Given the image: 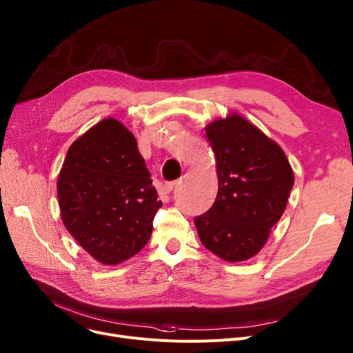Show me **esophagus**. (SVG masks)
Listing matches in <instances>:
<instances>
[{
  "mask_svg": "<svg viewBox=\"0 0 353 353\" xmlns=\"http://www.w3.org/2000/svg\"><path fill=\"white\" fill-rule=\"evenodd\" d=\"M176 184H177V181H167V183H164L163 190H164L165 193H170V192L176 188Z\"/></svg>",
  "mask_w": 353,
  "mask_h": 353,
  "instance_id": "esophagus-1",
  "label": "esophagus"
}]
</instances>
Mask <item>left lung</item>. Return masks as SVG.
I'll return each mask as SVG.
<instances>
[{"label": "left lung", "mask_w": 353, "mask_h": 353, "mask_svg": "<svg viewBox=\"0 0 353 353\" xmlns=\"http://www.w3.org/2000/svg\"><path fill=\"white\" fill-rule=\"evenodd\" d=\"M216 157L213 206L194 219L203 246L226 262H245L266 245L282 217L294 176L274 140L243 116L230 113L206 125Z\"/></svg>", "instance_id": "8db88e82"}]
</instances>
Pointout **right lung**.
Masks as SVG:
<instances>
[{"mask_svg": "<svg viewBox=\"0 0 353 353\" xmlns=\"http://www.w3.org/2000/svg\"><path fill=\"white\" fill-rule=\"evenodd\" d=\"M57 194L70 234L105 266L120 265L145 246L161 208L136 137L113 117L70 145Z\"/></svg>", "mask_w": 353, "mask_h": 353, "instance_id": "right-lung-1", "label": "right lung"}]
</instances>
